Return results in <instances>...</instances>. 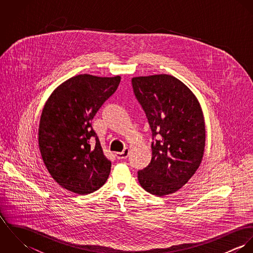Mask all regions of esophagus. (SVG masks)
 <instances>
[{"label": "esophagus", "instance_id": "esophagus-1", "mask_svg": "<svg viewBox=\"0 0 253 253\" xmlns=\"http://www.w3.org/2000/svg\"><path fill=\"white\" fill-rule=\"evenodd\" d=\"M128 155H129V149L126 148L123 152L117 153V154H116V157H117L119 160H122V159H126V158L128 157Z\"/></svg>", "mask_w": 253, "mask_h": 253}]
</instances>
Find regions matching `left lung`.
I'll use <instances>...</instances> for the list:
<instances>
[{"instance_id": "1", "label": "left lung", "mask_w": 253, "mask_h": 253, "mask_svg": "<svg viewBox=\"0 0 253 253\" xmlns=\"http://www.w3.org/2000/svg\"><path fill=\"white\" fill-rule=\"evenodd\" d=\"M134 94L152 129V160L138 171L148 193L163 197L182 188L199 169L206 146V124L201 104L177 78L167 75L135 77Z\"/></svg>"}]
</instances>
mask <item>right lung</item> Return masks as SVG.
<instances>
[{
    "label": "right lung",
    "instance_id": "add662e5",
    "mask_svg": "<svg viewBox=\"0 0 253 253\" xmlns=\"http://www.w3.org/2000/svg\"><path fill=\"white\" fill-rule=\"evenodd\" d=\"M120 82V76L77 75L59 84L42 108L38 132L42 159L51 177L75 194L92 193L108 178L111 162L91 120Z\"/></svg>",
    "mask_w": 253,
    "mask_h": 253
}]
</instances>
